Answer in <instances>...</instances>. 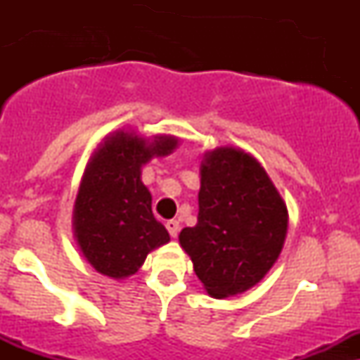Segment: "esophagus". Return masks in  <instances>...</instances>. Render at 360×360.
<instances>
[{
	"instance_id": "esophagus-1",
	"label": "esophagus",
	"mask_w": 360,
	"mask_h": 360,
	"mask_svg": "<svg viewBox=\"0 0 360 360\" xmlns=\"http://www.w3.org/2000/svg\"><path fill=\"white\" fill-rule=\"evenodd\" d=\"M165 226H167V230H169L170 237L176 238L177 233H179V223H177L176 219H170V221H167Z\"/></svg>"
}]
</instances>
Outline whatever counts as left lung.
<instances>
[{"label":"left lung","instance_id":"left-lung-1","mask_svg":"<svg viewBox=\"0 0 360 360\" xmlns=\"http://www.w3.org/2000/svg\"><path fill=\"white\" fill-rule=\"evenodd\" d=\"M288 207L256 158L233 146L205 153L198 223L183 228L181 248L212 297L245 292L284 248Z\"/></svg>","mask_w":360,"mask_h":360}]
</instances>
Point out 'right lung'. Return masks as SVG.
I'll return each mask as SVG.
<instances>
[{
  "label": "right lung",
  "instance_id": "add662e5",
  "mask_svg": "<svg viewBox=\"0 0 360 360\" xmlns=\"http://www.w3.org/2000/svg\"><path fill=\"white\" fill-rule=\"evenodd\" d=\"M176 146L174 136L150 141L116 130L94 151L76 195L72 228L83 256L99 274L116 281L130 277L151 250L170 240L155 219L141 167Z\"/></svg>",
  "mask_w": 360,
  "mask_h": 360
}]
</instances>
